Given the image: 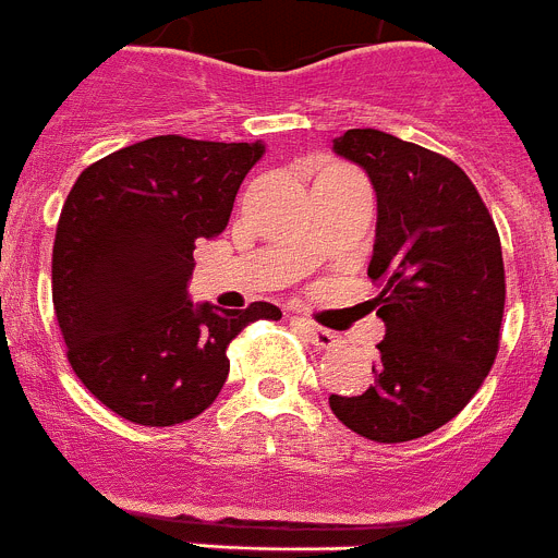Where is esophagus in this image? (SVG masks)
Wrapping results in <instances>:
<instances>
[{
	"instance_id": "esophagus-1",
	"label": "esophagus",
	"mask_w": 558,
	"mask_h": 558,
	"mask_svg": "<svg viewBox=\"0 0 558 558\" xmlns=\"http://www.w3.org/2000/svg\"><path fill=\"white\" fill-rule=\"evenodd\" d=\"M296 327L313 347H318V350H332V347H338V336L332 330H327V327L313 325L307 318H296Z\"/></svg>"
}]
</instances>
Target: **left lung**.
<instances>
[{
    "label": "left lung",
    "mask_w": 558,
    "mask_h": 558,
    "mask_svg": "<svg viewBox=\"0 0 558 558\" xmlns=\"http://www.w3.org/2000/svg\"><path fill=\"white\" fill-rule=\"evenodd\" d=\"M369 174L378 228L369 279L387 336L375 384L330 395L355 435L407 442L446 426L483 387L499 352L506 265L492 214L454 160L380 130H347L332 141Z\"/></svg>",
    "instance_id": "8db88e82"
}]
</instances>
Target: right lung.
<instances>
[{
	"mask_svg": "<svg viewBox=\"0 0 558 558\" xmlns=\"http://www.w3.org/2000/svg\"><path fill=\"white\" fill-rule=\"evenodd\" d=\"M262 143L157 135L95 160L61 208L52 242V307L66 361L123 421L174 426L214 403L226 350L276 304H192L194 242L226 231Z\"/></svg>",
	"mask_w": 558,
	"mask_h": 558,
	"instance_id": "right-lung-1",
	"label": "right lung"
}]
</instances>
